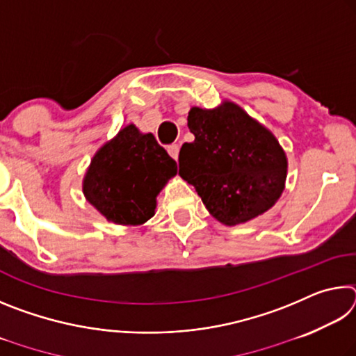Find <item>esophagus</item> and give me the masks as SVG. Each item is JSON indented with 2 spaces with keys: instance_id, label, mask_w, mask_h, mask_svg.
I'll list each match as a JSON object with an SVG mask.
<instances>
[{
  "instance_id": "obj_1",
  "label": "esophagus",
  "mask_w": 356,
  "mask_h": 356,
  "mask_svg": "<svg viewBox=\"0 0 356 356\" xmlns=\"http://www.w3.org/2000/svg\"><path fill=\"white\" fill-rule=\"evenodd\" d=\"M179 150H180L179 144H171V146H168V154H170L174 160L179 159Z\"/></svg>"
}]
</instances>
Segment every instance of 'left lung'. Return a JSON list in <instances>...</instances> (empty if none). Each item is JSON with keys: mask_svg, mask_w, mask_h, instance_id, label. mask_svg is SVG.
<instances>
[{"mask_svg": "<svg viewBox=\"0 0 356 356\" xmlns=\"http://www.w3.org/2000/svg\"><path fill=\"white\" fill-rule=\"evenodd\" d=\"M195 141L179 152V174L195 186L210 213L236 226L264 213L284 188L287 160L276 138L242 108H191Z\"/></svg>", "mask_w": 356, "mask_h": 356, "instance_id": "1", "label": "left lung"}]
</instances>
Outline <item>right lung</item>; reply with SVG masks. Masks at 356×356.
I'll return each mask as SVG.
<instances>
[{
  "label": "right lung",
  "instance_id": "obj_1",
  "mask_svg": "<svg viewBox=\"0 0 356 356\" xmlns=\"http://www.w3.org/2000/svg\"><path fill=\"white\" fill-rule=\"evenodd\" d=\"M176 174V160L155 136L127 125L95 154L83 191L108 221L143 225L154 215L156 195Z\"/></svg>",
  "mask_w": 356,
  "mask_h": 356
}]
</instances>
